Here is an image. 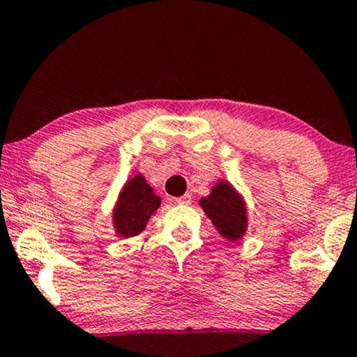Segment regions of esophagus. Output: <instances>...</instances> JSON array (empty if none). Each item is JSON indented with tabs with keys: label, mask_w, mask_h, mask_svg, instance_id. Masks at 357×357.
<instances>
[{
	"label": "esophagus",
	"mask_w": 357,
	"mask_h": 357,
	"mask_svg": "<svg viewBox=\"0 0 357 357\" xmlns=\"http://www.w3.org/2000/svg\"><path fill=\"white\" fill-rule=\"evenodd\" d=\"M174 203H178V204H191L192 203V197H191V195H184L181 197H174Z\"/></svg>",
	"instance_id": "1"
}]
</instances>
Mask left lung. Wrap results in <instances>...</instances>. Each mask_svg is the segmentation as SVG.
<instances>
[{
    "instance_id": "left-lung-1",
    "label": "left lung",
    "mask_w": 357,
    "mask_h": 357,
    "mask_svg": "<svg viewBox=\"0 0 357 357\" xmlns=\"http://www.w3.org/2000/svg\"><path fill=\"white\" fill-rule=\"evenodd\" d=\"M201 208L213 221L222 238L238 241L248 229V211L243 196L231 186V183L220 181L211 190V195L201 197Z\"/></svg>"
}]
</instances>
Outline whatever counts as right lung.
<instances>
[{
    "mask_svg": "<svg viewBox=\"0 0 357 357\" xmlns=\"http://www.w3.org/2000/svg\"><path fill=\"white\" fill-rule=\"evenodd\" d=\"M161 206V197L148 183L144 176L136 174L128 179L118 196L113 209V225L119 238H132L146 227L149 218Z\"/></svg>",
    "mask_w": 357,
    "mask_h": 357,
    "instance_id": "add662e5",
    "label": "right lung"
}]
</instances>
